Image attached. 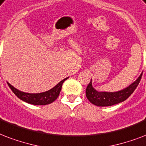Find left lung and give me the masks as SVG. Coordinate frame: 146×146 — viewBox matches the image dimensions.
Returning <instances> with one entry per match:
<instances>
[{
    "label": "left lung",
    "mask_w": 146,
    "mask_h": 146,
    "mask_svg": "<svg viewBox=\"0 0 146 146\" xmlns=\"http://www.w3.org/2000/svg\"><path fill=\"white\" fill-rule=\"evenodd\" d=\"M142 73L132 84L122 91L116 92H99L92 87L91 82L86 88V97L91 104L98 107H108L126 100L134 92L142 78Z\"/></svg>",
    "instance_id": "1"
}]
</instances>
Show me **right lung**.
Segmentation results:
<instances>
[{"instance_id": "add662e5", "label": "right lung", "mask_w": 146, "mask_h": 146, "mask_svg": "<svg viewBox=\"0 0 146 146\" xmlns=\"http://www.w3.org/2000/svg\"><path fill=\"white\" fill-rule=\"evenodd\" d=\"M67 78H68L63 79L62 81H61L57 85H55L53 88L50 89L49 91L39 94L25 93V92L20 91L17 88H15L14 87H13L9 83H7V84L10 87V88L14 93V94L18 98H20V100H23L25 102L30 104L46 105L52 103L53 101H55L57 99L58 95H59V94H60L63 82Z\"/></svg>"}]
</instances>
